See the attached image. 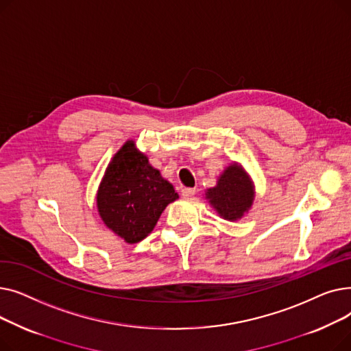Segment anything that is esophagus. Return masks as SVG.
Here are the masks:
<instances>
[{"mask_svg": "<svg viewBox=\"0 0 351 351\" xmlns=\"http://www.w3.org/2000/svg\"><path fill=\"white\" fill-rule=\"evenodd\" d=\"M195 192H196V191H195L193 188H183V189H182V196H183V197H192V196L195 195Z\"/></svg>", "mask_w": 351, "mask_h": 351, "instance_id": "34e87169", "label": "esophagus"}]
</instances>
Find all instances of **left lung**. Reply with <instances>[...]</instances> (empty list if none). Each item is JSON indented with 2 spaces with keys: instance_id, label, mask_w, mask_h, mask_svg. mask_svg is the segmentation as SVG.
Wrapping results in <instances>:
<instances>
[{
  "instance_id": "obj_1",
  "label": "left lung",
  "mask_w": 351,
  "mask_h": 351,
  "mask_svg": "<svg viewBox=\"0 0 351 351\" xmlns=\"http://www.w3.org/2000/svg\"><path fill=\"white\" fill-rule=\"evenodd\" d=\"M206 197L223 219L236 220L252 206V183L239 165H232L220 176L217 186L208 191Z\"/></svg>"
}]
</instances>
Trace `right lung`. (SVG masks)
<instances>
[{
    "mask_svg": "<svg viewBox=\"0 0 351 351\" xmlns=\"http://www.w3.org/2000/svg\"><path fill=\"white\" fill-rule=\"evenodd\" d=\"M179 196L132 141H128L109 163L97 196L105 225L128 243L149 234L171 202Z\"/></svg>",
    "mask_w": 351,
    "mask_h": 351,
    "instance_id": "obj_1",
    "label": "right lung"
}]
</instances>
